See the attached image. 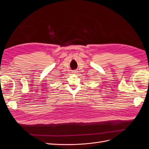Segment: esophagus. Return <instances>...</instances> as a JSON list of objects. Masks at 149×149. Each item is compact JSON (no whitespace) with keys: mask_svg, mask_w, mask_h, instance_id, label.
Listing matches in <instances>:
<instances>
[{"mask_svg":"<svg viewBox=\"0 0 149 149\" xmlns=\"http://www.w3.org/2000/svg\"><path fill=\"white\" fill-rule=\"evenodd\" d=\"M72 73H73V74H76V73H78V72H77V71H73V72H72Z\"/></svg>","mask_w":149,"mask_h":149,"instance_id":"obj_1","label":"esophagus"}]
</instances>
